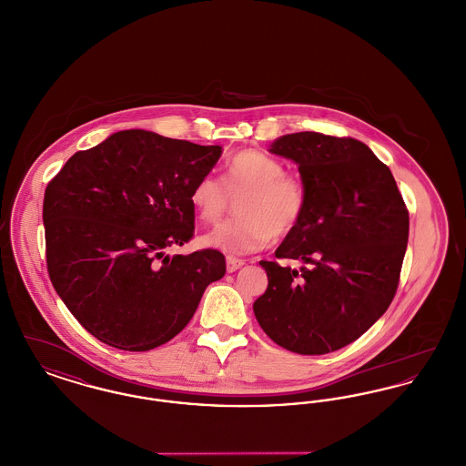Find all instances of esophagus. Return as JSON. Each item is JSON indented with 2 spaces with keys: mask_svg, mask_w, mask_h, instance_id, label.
<instances>
[{
  "mask_svg": "<svg viewBox=\"0 0 466 466\" xmlns=\"http://www.w3.org/2000/svg\"><path fill=\"white\" fill-rule=\"evenodd\" d=\"M244 266V260L241 258H236V257H227V270L228 272H236L238 268H241Z\"/></svg>",
  "mask_w": 466,
  "mask_h": 466,
  "instance_id": "34e87169",
  "label": "esophagus"
}]
</instances>
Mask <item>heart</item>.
I'll return each instance as SVG.
<instances>
[{
  "mask_svg": "<svg viewBox=\"0 0 466 466\" xmlns=\"http://www.w3.org/2000/svg\"><path fill=\"white\" fill-rule=\"evenodd\" d=\"M239 218L228 220L202 236V244L227 255H246L266 248L276 238L295 230L308 208V190L297 177L285 173L283 164L258 150H243L227 162L223 181L215 175L200 177L190 192V202L200 220L217 223L230 198Z\"/></svg>",
  "mask_w": 466,
  "mask_h": 466,
  "instance_id": "b5f03b06",
  "label": "heart"
}]
</instances>
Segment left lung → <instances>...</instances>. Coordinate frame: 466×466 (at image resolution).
Here are the masks:
<instances>
[{
  "instance_id": "obj_1",
  "label": "left lung",
  "mask_w": 466,
  "mask_h": 466,
  "mask_svg": "<svg viewBox=\"0 0 466 466\" xmlns=\"http://www.w3.org/2000/svg\"><path fill=\"white\" fill-rule=\"evenodd\" d=\"M268 152L293 160L308 190L306 213L276 257L308 266L262 260L268 285L253 312L278 346L327 355L351 344L390 308L409 211L390 167L358 139L287 134Z\"/></svg>"
}]
</instances>
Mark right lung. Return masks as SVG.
Instances as JSON below:
<instances>
[{
  "label": "right lung",
  "instance_id": "right-lung-1",
  "mask_svg": "<svg viewBox=\"0 0 466 466\" xmlns=\"http://www.w3.org/2000/svg\"><path fill=\"white\" fill-rule=\"evenodd\" d=\"M222 147L131 129L76 152L44 199L48 276L80 325L124 351H150L192 319L222 279L217 249L167 255L194 236L190 192Z\"/></svg>",
  "mask_w": 466,
  "mask_h": 466
}]
</instances>
